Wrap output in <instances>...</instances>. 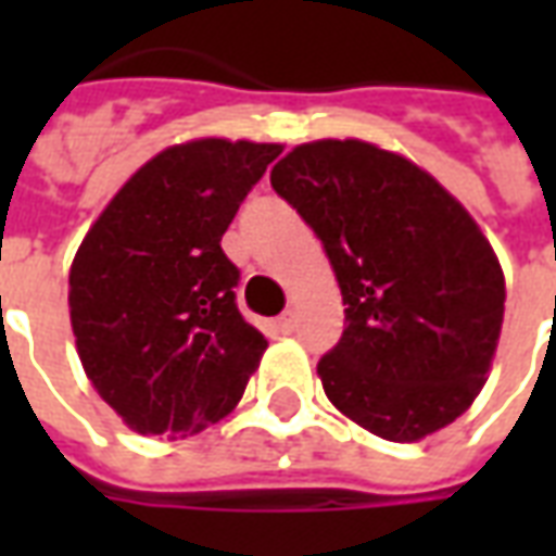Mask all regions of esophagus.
I'll return each mask as SVG.
<instances>
[{
  "label": "esophagus",
  "instance_id": "esophagus-1",
  "mask_svg": "<svg viewBox=\"0 0 556 556\" xmlns=\"http://www.w3.org/2000/svg\"><path fill=\"white\" fill-rule=\"evenodd\" d=\"M277 327L282 330V333H294V327H298V318H294V313H291V309H286V313L277 318Z\"/></svg>",
  "mask_w": 556,
  "mask_h": 556
}]
</instances>
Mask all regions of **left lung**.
<instances>
[{"instance_id": "left-lung-1", "label": "left lung", "mask_w": 556, "mask_h": 556, "mask_svg": "<svg viewBox=\"0 0 556 556\" xmlns=\"http://www.w3.org/2000/svg\"><path fill=\"white\" fill-rule=\"evenodd\" d=\"M270 184L325 243L345 330L318 361L327 399L410 443L462 417L503 325V270L473 217L417 163L361 139L289 151Z\"/></svg>"}]
</instances>
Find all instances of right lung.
I'll use <instances>...</instances> for the list:
<instances>
[{"mask_svg": "<svg viewBox=\"0 0 556 556\" xmlns=\"http://www.w3.org/2000/svg\"><path fill=\"white\" fill-rule=\"evenodd\" d=\"M274 142L193 139L151 157L103 207L71 265L83 369L139 434L187 438L229 414L267 349L223 253Z\"/></svg>", "mask_w": 556, "mask_h": 556, "instance_id": "right-lung-1", "label": "right lung"}]
</instances>
